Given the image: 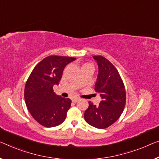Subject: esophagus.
Wrapping results in <instances>:
<instances>
[{"instance_id": "obj_1", "label": "esophagus", "mask_w": 159, "mask_h": 159, "mask_svg": "<svg viewBox=\"0 0 159 159\" xmlns=\"http://www.w3.org/2000/svg\"><path fill=\"white\" fill-rule=\"evenodd\" d=\"M79 100V98H73L72 99V101H73V102H74V103H76Z\"/></svg>"}]
</instances>
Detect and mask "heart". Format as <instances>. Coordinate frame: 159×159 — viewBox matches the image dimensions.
Returning a JSON list of instances; mask_svg holds the SVG:
<instances>
[{
    "label": "heart",
    "instance_id": "heart-1",
    "mask_svg": "<svg viewBox=\"0 0 159 159\" xmlns=\"http://www.w3.org/2000/svg\"><path fill=\"white\" fill-rule=\"evenodd\" d=\"M86 65H88V64H86Z\"/></svg>",
    "mask_w": 159,
    "mask_h": 159
}]
</instances>
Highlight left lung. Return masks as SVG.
I'll list each match as a JSON object with an SVG mask.
<instances>
[{"mask_svg":"<svg viewBox=\"0 0 159 159\" xmlns=\"http://www.w3.org/2000/svg\"><path fill=\"white\" fill-rule=\"evenodd\" d=\"M98 66L95 91L100 93L98 106L89 102L84 113L85 120L95 128L103 129L116 121L125 105V90L119 73L109 61L101 56H93Z\"/></svg>","mask_w":159,"mask_h":159,"instance_id":"1","label":"left lung"}]
</instances>
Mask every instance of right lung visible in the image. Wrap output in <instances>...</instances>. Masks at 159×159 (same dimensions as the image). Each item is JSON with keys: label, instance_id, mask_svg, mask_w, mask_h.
I'll return each instance as SVG.
<instances>
[{"label": "right lung", "instance_id": "add662e5", "mask_svg": "<svg viewBox=\"0 0 159 159\" xmlns=\"http://www.w3.org/2000/svg\"><path fill=\"white\" fill-rule=\"evenodd\" d=\"M75 58L51 56L38 63L30 73L25 86L24 98L33 118L45 127H54L64 121L71 101L54 93L66 65Z\"/></svg>", "mask_w": 159, "mask_h": 159}]
</instances>
